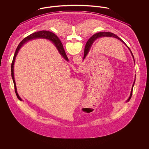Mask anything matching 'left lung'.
I'll use <instances>...</instances> for the list:
<instances>
[{"instance_id":"8db88e82","label":"left lung","mask_w":149,"mask_h":149,"mask_svg":"<svg viewBox=\"0 0 149 149\" xmlns=\"http://www.w3.org/2000/svg\"><path fill=\"white\" fill-rule=\"evenodd\" d=\"M114 37V38H117V39L119 40L120 41L122 42L123 43H124V44H125V45L127 47L128 50L130 51V52H131V55H132V57H133V58H134V62H135V58H134V55H133L132 52H131V50L130 49V48H129V47H128L126 45V44L124 42V41H123L122 39H120V38L118 36L116 35L115 34H114L113 33H111V32H101L97 33L94 34V35H93L92 36V37H91L89 40H88V42H86V45H85L83 59H84L85 58V57L86 56V55H88V52H89V50H90V49H91V46H92V45L93 43L94 42V41L97 38H100V37ZM135 81H134V84H133V85H132V89H131V94H130V97H129V98L127 100V101H126V102H128V101L130 100V99L131 98V97H132V95L133 88H134V84H135Z\"/></svg>"}]
</instances>
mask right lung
Returning <instances> with one entry per match:
<instances>
[{"label":"right lung","instance_id":"right-lung-1","mask_svg":"<svg viewBox=\"0 0 149 149\" xmlns=\"http://www.w3.org/2000/svg\"><path fill=\"white\" fill-rule=\"evenodd\" d=\"M46 38V39H48L51 40L52 42L54 43L55 46L56 47L59 53L61 55V56L64 57V58L66 60L68 61V58L66 56V54L65 53V51L64 50L63 44L61 42V41L59 40V38L57 37L56 36L55 34H54L53 33L47 31H38L35 32L33 33H32L31 35L28 36L27 37H26V38H24L20 43L18 45V47H17V49L15 50V52L14 53V56H13V59L12 63L11 65V74H12V78L13 81V83H14V89H15V92L16 94V95L18 98V99H19L20 100H22V99L20 98V97L19 96L17 91V87H16V84H15V82L14 80V61H15V57L17 55V54L19 51V49H21L22 46L26 42L29 41V40H33V39H35V38Z\"/></svg>","mask_w":149,"mask_h":149}]
</instances>
